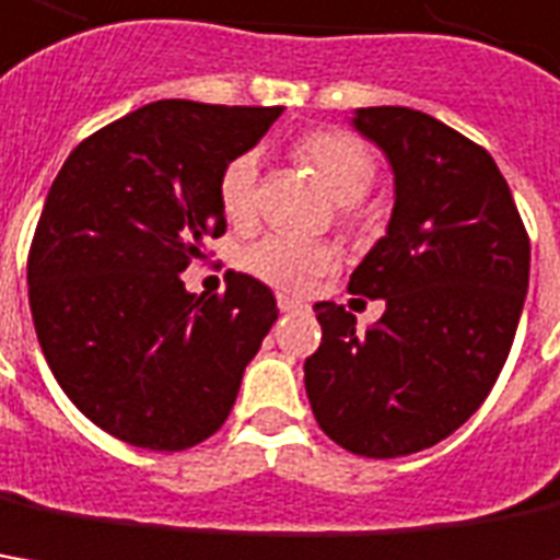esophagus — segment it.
I'll return each mask as SVG.
<instances>
[{"label":"esophagus","instance_id":"1","mask_svg":"<svg viewBox=\"0 0 560 560\" xmlns=\"http://www.w3.org/2000/svg\"><path fill=\"white\" fill-rule=\"evenodd\" d=\"M277 307L283 311V314H289V311H302V302L299 299H292V295H277Z\"/></svg>","mask_w":560,"mask_h":560}]
</instances>
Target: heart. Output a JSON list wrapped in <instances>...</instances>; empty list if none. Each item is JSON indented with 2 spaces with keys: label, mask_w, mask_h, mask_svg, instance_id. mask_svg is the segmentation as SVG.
<instances>
[{
  "label": "heart",
  "mask_w": 560,
  "mask_h": 560,
  "mask_svg": "<svg viewBox=\"0 0 560 560\" xmlns=\"http://www.w3.org/2000/svg\"><path fill=\"white\" fill-rule=\"evenodd\" d=\"M292 156L311 168L329 197L339 202V219L351 228H370L378 206L370 200L376 182V156L360 138L339 129H317L295 138ZM219 200L234 224H249L258 212V156L240 153L221 168ZM243 265L265 283L287 292H305L339 265V249L324 240L268 234L243 253Z\"/></svg>",
  "instance_id": "obj_1"
}]
</instances>
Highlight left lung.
<instances>
[{
    "mask_svg": "<svg viewBox=\"0 0 560 560\" xmlns=\"http://www.w3.org/2000/svg\"><path fill=\"white\" fill-rule=\"evenodd\" d=\"M354 129L394 168L388 234L348 292L385 299L354 314L317 302L320 348L305 360L317 425L366 459L410 456L450 438L497 385L530 280V236L493 156L410 107H360Z\"/></svg>",
    "mask_w": 560,
    "mask_h": 560,
    "instance_id": "8db88e82",
    "label": "left lung"
}]
</instances>
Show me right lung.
I'll list each match as a JSON object with an SVG mask.
<instances>
[{
	"mask_svg": "<svg viewBox=\"0 0 560 560\" xmlns=\"http://www.w3.org/2000/svg\"><path fill=\"white\" fill-rule=\"evenodd\" d=\"M280 114L156 101L89 135L45 197L26 258L36 339L77 410L126 444L212 438L277 320L249 273L190 295L182 271L228 228L221 168Z\"/></svg>",
	"mask_w": 560,
	"mask_h": 560,
	"instance_id": "obj_1",
	"label": "right lung"
}]
</instances>
